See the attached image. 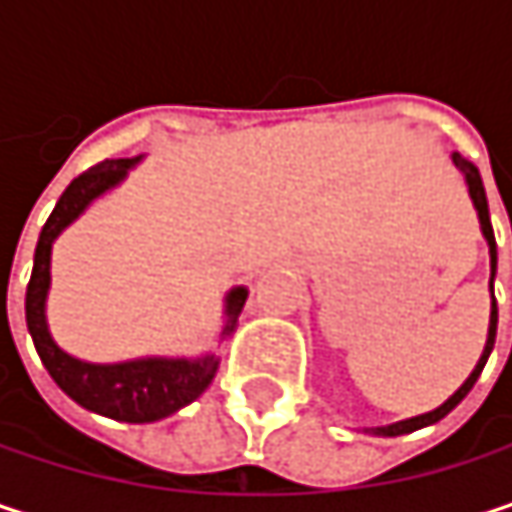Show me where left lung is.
<instances>
[{"label":"left lung","mask_w":512,"mask_h":512,"mask_svg":"<svg viewBox=\"0 0 512 512\" xmlns=\"http://www.w3.org/2000/svg\"><path fill=\"white\" fill-rule=\"evenodd\" d=\"M454 162L460 165V171L465 174V180H468V192H471V201H474V207H477V216H480V228H483V237H486V243H489V263H492V278H495V263H498V252H495V234H492V222H489V204H486V189H483V180H480V171L471 165V162H465L460 154H454ZM492 278H489V290H492ZM495 329H498V302H495V293H492V314H489V338H486V350H483V356L477 361V367L471 370V376L462 382V388L451 397V400H445L439 409H433V412H427V415H418V418H409V421H400V424H391V427H379L376 433H382V436H403V433H412V430H418V427H427V424H436V421H442L457 403H460L462 397L471 391V385L477 382V376H480V370H483V364H486V358L492 353V344H495Z\"/></svg>","instance_id":"1"}]
</instances>
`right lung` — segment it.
Returning a JSON list of instances; mask_svg holds the SVG:
<instances>
[{
	"label": "right lung",
	"mask_w": 512,
	"mask_h": 512,
	"mask_svg": "<svg viewBox=\"0 0 512 512\" xmlns=\"http://www.w3.org/2000/svg\"><path fill=\"white\" fill-rule=\"evenodd\" d=\"M136 159H106L79 177L70 180V186L61 192L55 210L50 213L38 249H35V266L32 278L26 287V326L35 341V350L50 370L55 385L76 400L79 406L100 412L115 421L127 424H151L159 421L183 406H189L201 391L210 385L216 373V358H139V361H124V364H88L79 358L67 356L64 350L55 347V341L47 332V317H44V302H47V287H50V252L52 240L106 189H112L118 180H124L127 168ZM246 305V290L237 287L228 293V326L225 332L234 329L237 314Z\"/></svg>",
	"instance_id": "right-lung-1"
}]
</instances>
